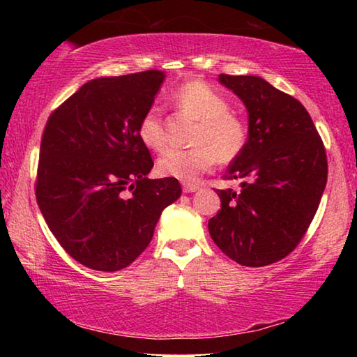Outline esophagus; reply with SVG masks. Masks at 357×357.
<instances>
[{
	"mask_svg": "<svg viewBox=\"0 0 357 357\" xmlns=\"http://www.w3.org/2000/svg\"><path fill=\"white\" fill-rule=\"evenodd\" d=\"M200 189V185L198 184H193V183H183V190L185 193H192V192H197Z\"/></svg>",
	"mask_w": 357,
	"mask_h": 357,
	"instance_id": "esophagus-1",
	"label": "esophagus"
}]
</instances>
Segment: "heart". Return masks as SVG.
Here are the masks:
<instances>
[{
    "label": "heart",
    "mask_w": 357,
    "mask_h": 357,
    "mask_svg": "<svg viewBox=\"0 0 357 357\" xmlns=\"http://www.w3.org/2000/svg\"><path fill=\"white\" fill-rule=\"evenodd\" d=\"M181 112L200 121L192 149H172L157 162L160 174L179 181H193L214 165L227 164L243 153L247 143L245 123L229 113L228 100L213 86L200 80L181 84L172 93ZM138 137L149 149L164 151L168 144L167 126L159 108H149L138 124Z\"/></svg>",
    "instance_id": "heart-1"
}]
</instances>
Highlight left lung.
Segmentation results:
<instances>
[{"instance_id":"left-lung-1","label":"left lung","mask_w":357,"mask_h":357,"mask_svg":"<svg viewBox=\"0 0 357 357\" xmlns=\"http://www.w3.org/2000/svg\"><path fill=\"white\" fill-rule=\"evenodd\" d=\"M249 114L245 148L217 190L220 211L208 222L217 247L243 266L273 264L291 253L315 217L328 181L321 138L304 105L261 77L219 75Z\"/></svg>"}]
</instances>
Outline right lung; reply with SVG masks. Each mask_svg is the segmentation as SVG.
Returning a JSON list of instances; mask_svg holds the SVG:
<instances>
[{
  "mask_svg": "<svg viewBox=\"0 0 357 357\" xmlns=\"http://www.w3.org/2000/svg\"><path fill=\"white\" fill-rule=\"evenodd\" d=\"M164 80L162 70L94 78L47 121L36 198L53 236L89 269L135 261L183 192L176 178H148L154 162L138 137Z\"/></svg>",
  "mask_w": 357,
  "mask_h": 357,
  "instance_id": "1",
  "label": "right lung"
}]
</instances>
